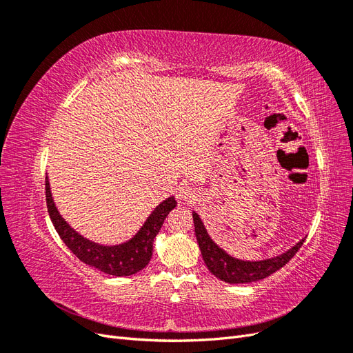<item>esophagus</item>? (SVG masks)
Masks as SVG:
<instances>
[{
  "label": "esophagus",
  "mask_w": 353,
  "mask_h": 353,
  "mask_svg": "<svg viewBox=\"0 0 353 353\" xmlns=\"http://www.w3.org/2000/svg\"><path fill=\"white\" fill-rule=\"evenodd\" d=\"M179 196L183 200L191 201V200H196L197 199V191L191 187H183L179 190Z\"/></svg>",
  "instance_id": "1"
}]
</instances>
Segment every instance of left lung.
Returning <instances> with one entry per match:
<instances>
[{
	"mask_svg": "<svg viewBox=\"0 0 353 353\" xmlns=\"http://www.w3.org/2000/svg\"><path fill=\"white\" fill-rule=\"evenodd\" d=\"M193 219L196 239L208 270L221 281H225L230 284H244L266 279V276H270L275 271L283 268V266L297 253V250L302 248V244L305 241V239H302L296 245H293L292 249H288L285 253L275 256V258L271 259L252 262L241 261L232 258V256H230L225 250H222L219 245L210 239L196 212H193Z\"/></svg>",
	"mask_w": 353,
	"mask_h": 353,
	"instance_id": "left-lung-1",
	"label": "left lung"
}]
</instances>
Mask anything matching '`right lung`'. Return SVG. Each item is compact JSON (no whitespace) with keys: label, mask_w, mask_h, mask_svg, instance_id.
I'll return each instance as SVG.
<instances>
[{"label":"right lung","mask_w":353,"mask_h":353,"mask_svg":"<svg viewBox=\"0 0 353 353\" xmlns=\"http://www.w3.org/2000/svg\"><path fill=\"white\" fill-rule=\"evenodd\" d=\"M46 197L52 225L72 253L83 263L114 276H128L145 268L152 259L154 237L162 228L168 213L176 206L175 197H168L150 213L131 240L116 245H103L82 237L61 218L51 196L48 176L46 178Z\"/></svg>","instance_id":"right-lung-1"}]
</instances>
